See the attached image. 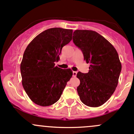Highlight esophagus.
I'll list each match as a JSON object with an SVG mask.
<instances>
[{
  "instance_id": "esophagus-1",
  "label": "esophagus",
  "mask_w": 134,
  "mask_h": 134,
  "mask_svg": "<svg viewBox=\"0 0 134 134\" xmlns=\"http://www.w3.org/2000/svg\"><path fill=\"white\" fill-rule=\"evenodd\" d=\"M77 71H73V77H76Z\"/></svg>"
}]
</instances>
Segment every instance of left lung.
Masks as SVG:
<instances>
[{
    "label": "left lung",
    "mask_w": 134,
    "mask_h": 134,
    "mask_svg": "<svg viewBox=\"0 0 134 134\" xmlns=\"http://www.w3.org/2000/svg\"><path fill=\"white\" fill-rule=\"evenodd\" d=\"M73 42L81 49L89 63L87 74H77L80 84L77 88L81 101L96 108L106 102L115 92L121 71V63L115 47L104 37L89 30H76Z\"/></svg>",
    "instance_id": "8db88e82"
}]
</instances>
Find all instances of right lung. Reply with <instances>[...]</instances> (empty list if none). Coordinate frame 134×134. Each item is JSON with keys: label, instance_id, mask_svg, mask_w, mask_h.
Returning a JSON list of instances; mask_svg holds the SVG:
<instances>
[{"label": "right lung", "instance_id": "right-lung-1", "mask_svg": "<svg viewBox=\"0 0 134 134\" xmlns=\"http://www.w3.org/2000/svg\"><path fill=\"white\" fill-rule=\"evenodd\" d=\"M73 30L62 28L46 30L35 37L24 52L20 69L22 85L30 100L40 106L59 100L73 75L70 68L55 66L62 48L72 39Z\"/></svg>", "mask_w": 134, "mask_h": 134}]
</instances>
